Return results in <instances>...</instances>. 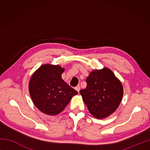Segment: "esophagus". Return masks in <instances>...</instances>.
<instances>
[{
	"mask_svg": "<svg viewBox=\"0 0 150 150\" xmlns=\"http://www.w3.org/2000/svg\"><path fill=\"white\" fill-rule=\"evenodd\" d=\"M80 89H81V87H80V85H77V87H75V90L77 91L78 93H79V91H80Z\"/></svg>",
	"mask_w": 150,
	"mask_h": 150,
	"instance_id": "esophagus-1",
	"label": "esophagus"
}]
</instances>
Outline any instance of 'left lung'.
I'll return each mask as SVG.
<instances>
[{
    "label": "left lung",
    "mask_w": 150,
    "mask_h": 150,
    "mask_svg": "<svg viewBox=\"0 0 150 150\" xmlns=\"http://www.w3.org/2000/svg\"><path fill=\"white\" fill-rule=\"evenodd\" d=\"M87 87L80 91L83 100L94 117L103 119L115 112L122 99V83L107 67L92 71L86 79Z\"/></svg>",
    "instance_id": "left-lung-1"
}]
</instances>
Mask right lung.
Here are the masks:
<instances>
[{"mask_svg":"<svg viewBox=\"0 0 150 150\" xmlns=\"http://www.w3.org/2000/svg\"><path fill=\"white\" fill-rule=\"evenodd\" d=\"M65 69L58 65L44 64L33 73L28 85L30 95L34 105L50 116L64 110L77 91L62 78Z\"/></svg>","mask_w":150,"mask_h":150,"instance_id":"obj_1","label":"right lung"}]
</instances>
